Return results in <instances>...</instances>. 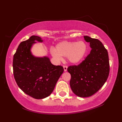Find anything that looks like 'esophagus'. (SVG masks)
Masks as SVG:
<instances>
[{
    "label": "esophagus",
    "mask_w": 122,
    "mask_h": 122,
    "mask_svg": "<svg viewBox=\"0 0 122 122\" xmlns=\"http://www.w3.org/2000/svg\"><path fill=\"white\" fill-rule=\"evenodd\" d=\"M63 68H64V71H67L68 66H63Z\"/></svg>",
    "instance_id": "1"
}]
</instances>
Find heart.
Segmentation results:
<instances>
[{"label":"heart","instance_id":"heart-1","mask_svg":"<svg viewBox=\"0 0 122 122\" xmlns=\"http://www.w3.org/2000/svg\"><path fill=\"white\" fill-rule=\"evenodd\" d=\"M87 52V46L83 41H61L51 50V54L57 61H61L63 57H68L71 64H78L84 59Z\"/></svg>","mask_w":122,"mask_h":122}]
</instances>
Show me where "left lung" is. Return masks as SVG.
<instances>
[{
	"instance_id": "8db88e82",
	"label": "left lung",
	"mask_w": 122,
	"mask_h": 122,
	"mask_svg": "<svg viewBox=\"0 0 122 122\" xmlns=\"http://www.w3.org/2000/svg\"><path fill=\"white\" fill-rule=\"evenodd\" d=\"M90 43V54L81 64L71 66L67 71L71 75L70 86L73 92L80 97H88L99 91L109 74L108 51L101 41L84 36Z\"/></svg>"
}]
</instances>
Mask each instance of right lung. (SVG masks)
Instances as JSON below:
<instances>
[{
	"label": "right lung",
	"instance_id": "1",
	"mask_svg": "<svg viewBox=\"0 0 122 122\" xmlns=\"http://www.w3.org/2000/svg\"><path fill=\"white\" fill-rule=\"evenodd\" d=\"M36 41L41 43L43 41L39 36H32L20 43L13 57V74L21 91L33 98L41 99L53 92L64 69L61 66L51 64L48 56H33L31 48Z\"/></svg>",
	"mask_w": 122,
	"mask_h": 122
}]
</instances>
